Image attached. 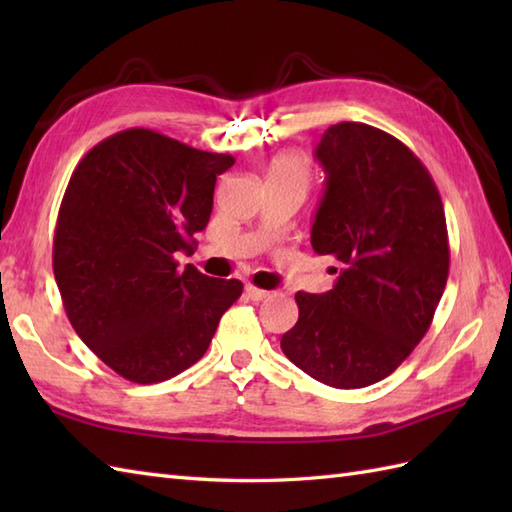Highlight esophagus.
Returning <instances> with one entry per match:
<instances>
[{"mask_svg":"<svg viewBox=\"0 0 512 512\" xmlns=\"http://www.w3.org/2000/svg\"><path fill=\"white\" fill-rule=\"evenodd\" d=\"M270 295V292H266V290H262V288H257V286H246V297L250 299V301H264L266 297Z\"/></svg>","mask_w":512,"mask_h":512,"instance_id":"obj_1","label":"esophagus"}]
</instances>
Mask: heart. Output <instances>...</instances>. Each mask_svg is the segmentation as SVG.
Listing matches in <instances>:
<instances>
[{
  "instance_id": "heart-1",
  "label": "heart",
  "mask_w": 512,
  "mask_h": 512,
  "mask_svg": "<svg viewBox=\"0 0 512 512\" xmlns=\"http://www.w3.org/2000/svg\"><path fill=\"white\" fill-rule=\"evenodd\" d=\"M268 182H284V184H292V187H299L306 191L308 182H310L308 160L301 154H297V151H286V154H279L268 167Z\"/></svg>"
}]
</instances>
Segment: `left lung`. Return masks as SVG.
Segmentation results:
<instances>
[{
    "instance_id": "1",
    "label": "left lung",
    "mask_w": 512,
    "mask_h": 512,
    "mask_svg": "<svg viewBox=\"0 0 512 512\" xmlns=\"http://www.w3.org/2000/svg\"><path fill=\"white\" fill-rule=\"evenodd\" d=\"M314 156L325 193L310 242L341 270L323 295L297 292L299 321L281 350L319 383L358 389L427 334L449 277L447 220L427 167L383 129L332 125Z\"/></svg>"
}]
</instances>
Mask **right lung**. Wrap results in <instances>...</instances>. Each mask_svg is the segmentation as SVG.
Instances as JSON below:
<instances>
[{
  "label": "right lung",
  "mask_w": 512,
  "mask_h": 512,
  "mask_svg": "<svg viewBox=\"0 0 512 512\" xmlns=\"http://www.w3.org/2000/svg\"><path fill=\"white\" fill-rule=\"evenodd\" d=\"M233 165L143 127L105 138L76 165L54 279L74 332L118 376L151 385L198 363L242 295V281L176 262L209 224L215 180Z\"/></svg>",
  "instance_id": "1"
}]
</instances>
